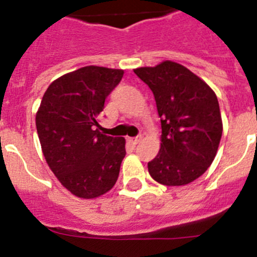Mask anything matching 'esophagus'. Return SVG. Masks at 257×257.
Listing matches in <instances>:
<instances>
[{
	"label": "esophagus",
	"instance_id": "obj_1",
	"mask_svg": "<svg viewBox=\"0 0 257 257\" xmlns=\"http://www.w3.org/2000/svg\"><path fill=\"white\" fill-rule=\"evenodd\" d=\"M127 140H128V143H131L133 145H136L142 142V136H138V138H128Z\"/></svg>",
	"mask_w": 257,
	"mask_h": 257
}]
</instances>
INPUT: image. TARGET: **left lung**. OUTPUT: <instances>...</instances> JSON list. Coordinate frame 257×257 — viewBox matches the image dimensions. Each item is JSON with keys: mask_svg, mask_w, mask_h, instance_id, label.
<instances>
[{"mask_svg": "<svg viewBox=\"0 0 257 257\" xmlns=\"http://www.w3.org/2000/svg\"><path fill=\"white\" fill-rule=\"evenodd\" d=\"M134 72L152 90L161 117L160 152L148 163L149 174L162 185H187L205 174L217 153L222 121L216 94L171 60Z\"/></svg>", "mask_w": 257, "mask_h": 257, "instance_id": "8db88e82", "label": "left lung"}]
</instances>
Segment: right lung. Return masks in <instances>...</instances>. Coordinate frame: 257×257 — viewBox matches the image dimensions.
Instances as JSON below:
<instances>
[{
	"label": "right lung",
	"instance_id": "1",
	"mask_svg": "<svg viewBox=\"0 0 257 257\" xmlns=\"http://www.w3.org/2000/svg\"><path fill=\"white\" fill-rule=\"evenodd\" d=\"M122 69L87 65L52 81L36 113L45 160L61 185L76 197L92 199L114 187L126 149L124 138L95 128L105 99Z\"/></svg>",
	"mask_w": 257,
	"mask_h": 257
}]
</instances>
